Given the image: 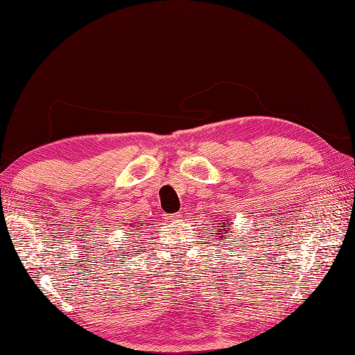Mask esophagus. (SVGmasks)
Returning <instances> with one entry per match:
<instances>
[{"mask_svg":"<svg viewBox=\"0 0 355 355\" xmlns=\"http://www.w3.org/2000/svg\"><path fill=\"white\" fill-rule=\"evenodd\" d=\"M180 218V214H168L166 215V220L168 221H177Z\"/></svg>","mask_w":355,"mask_h":355,"instance_id":"esophagus-1","label":"esophagus"}]
</instances>
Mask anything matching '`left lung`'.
I'll list each match as a JSON object with an SVG mask.
<instances>
[{
    "label": "left lung",
    "mask_w": 355,
    "mask_h": 355,
    "mask_svg": "<svg viewBox=\"0 0 355 355\" xmlns=\"http://www.w3.org/2000/svg\"><path fill=\"white\" fill-rule=\"evenodd\" d=\"M214 227H218L216 232L223 233V236H220V238H225V233H229V229H230L225 223H218V225H214ZM212 235H214V233H212Z\"/></svg>",
    "instance_id": "8db88e82"
}]
</instances>
